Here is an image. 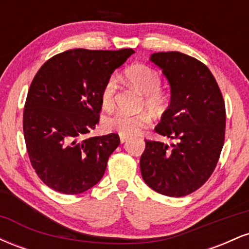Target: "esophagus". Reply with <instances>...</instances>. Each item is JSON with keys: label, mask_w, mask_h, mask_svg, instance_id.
<instances>
[{"label": "esophagus", "mask_w": 249, "mask_h": 249, "mask_svg": "<svg viewBox=\"0 0 249 249\" xmlns=\"http://www.w3.org/2000/svg\"><path fill=\"white\" fill-rule=\"evenodd\" d=\"M128 139V137H125V136H121V142H125Z\"/></svg>", "instance_id": "34e87169"}]
</instances>
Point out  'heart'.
I'll return each instance as SVG.
<instances>
[{
	"instance_id": "b5f03b06",
	"label": "heart",
	"mask_w": 249,
	"mask_h": 249,
	"mask_svg": "<svg viewBox=\"0 0 249 249\" xmlns=\"http://www.w3.org/2000/svg\"><path fill=\"white\" fill-rule=\"evenodd\" d=\"M125 78L134 89L144 93V105L151 112L159 113L167 107L168 95L160 89L161 77L158 71L145 64H132L125 70ZM117 81L110 77L105 82L102 90V104L104 108H111L115 102ZM150 123V117L146 113L127 115L117 112L115 115L105 117L103 128L107 132L117 133L119 136L131 137L139 133Z\"/></svg>"
}]
</instances>
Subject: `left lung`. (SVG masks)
<instances>
[{
  "instance_id": "8db88e82",
  "label": "left lung",
  "mask_w": 249,
  "mask_h": 249,
  "mask_svg": "<svg viewBox=\"0 0 249 249\" xmlns=\"http://www.w3.org/2000/svg\"><path fill=\"white\" fill-rule=\"evenodd\" d=\"M150 61L171 87L170 105L154 131L177 144L145 141L142 177L156 192L184 196L201 187L218 164L225 141V102L212 72L194 57L168 51L152 53Z\"/></svg>"
}]
</instances>
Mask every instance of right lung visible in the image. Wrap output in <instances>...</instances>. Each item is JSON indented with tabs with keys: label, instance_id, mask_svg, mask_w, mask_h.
Returning <instances> with one entry per match:
<instances>
[{
	"label": "right lung",
	"instance_id": "right-lung-1",
	"mask_svg": "<svg viewBox=\"0 0 249 249\" xmlns=\"http://www.w3.org/2000/svg\"><path fill=\"white\" fill-rule=\"evenodd\" d=\"M132 53V49L68 50L37 71L25 101L23 132L31 165L47 186L79 194L104 176L119 136H85L99 122L105 82Z\"/></svg>",
	"mask_w": 249,
	"mask_h": 249
}]
</instances>
